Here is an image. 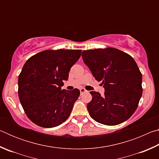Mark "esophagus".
I'll return each mask as SVG.
<instances>
[{"instance_id":"obj_1","label":"esophagus","mask_w":159,"mask_h":159,"mask_svg":"<svg viewBox=\"0 0 159 159\" xmlns=\"http://www.w3.org/2000/svg\"><path fill=\"white\" fill-rule=\"evenodd\" d=\"M86 90L84 88H80V94H83V93H85V92H86Z\"/></svg>"}]
</instances>
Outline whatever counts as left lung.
<instances>
[{
  "mask_svg": "<svg viewBox=\"0 0 159 159\" xmlns=\"http://www.w3.org/2000/svg\"><path fill=\"white\" fill-rule=\"evenodd\" d=\"M82 57L105 90L103 96L90 92L93 98L87 108L91 118L107 125L125 121L138 108L142 95V76L135 61L113 48L84 50Z\"/></svg>",
  "mask_w": 159,
  "mask_h": 159,
  "instance_id": "1",
  "label": "left lung"
}]
</instances>
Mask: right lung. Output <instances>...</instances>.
<instances>
[{"label": "right lung", "instance_id": "right-lung-1", "mask_svg": "<svg viewBox=\"0 0 159 159\" xmlns=\"http://www.w3.org/2000/svg\"><path fill=\"white\" fill-rule=\"evenodd\" d=\"M81 50H47L26 61L18 78V95L27 117L37 125L53 128L69 118L80 90H61Z\"/></svg>", "mask_w": 159, "mask_h": 159}]
</instances>
